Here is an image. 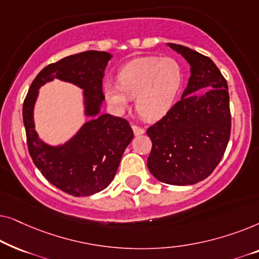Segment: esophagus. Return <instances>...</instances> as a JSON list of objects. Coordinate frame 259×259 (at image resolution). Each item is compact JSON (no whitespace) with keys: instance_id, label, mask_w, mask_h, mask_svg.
<instances>
[{"instance_id":"34e87169","label":"esophagus","mask_w":259,"mask_h":259,"mask_svg":"<svg viewBox=\"0 0 259 259\" xmlns=\"http://www.w3.org/2000/svg\"><path fill=\"white\" fill-rule=\"evenodd\" d=\"M132 130L134 132V136H141V134L145 133V130L141 128V127H139V126H137V125H133Z\"/></svg>"}]
</instances>
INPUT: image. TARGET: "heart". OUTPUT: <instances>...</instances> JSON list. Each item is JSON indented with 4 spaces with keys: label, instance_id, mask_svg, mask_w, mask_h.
Here are the masks:
<instances>
[{
    "label": "heart",
    "instance_id": "1",
    "mask_svg": "<svg viewBox=\"0 0 259 259\" xmlns=\"http://www.w3.org/2000/svg\"><path fill=\"white\" fill-rule=\"evenodd\" d=\"M116 80L118 84H104L106 101L115 112H125L128 98H136L138 113L147 120H158L175 106L184 83V72L172 58L143 56L121 67Z\"/></svg>",
    "mask_w": 259,
    "mask_h": 259
}]
</instances>
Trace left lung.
<instances>
[{"instance_id": "left-lung-1", "label": "left lung", "mask_w": 259, "mask_h": 259, "mask_svg": "<svg viewBox=\"0 0 259 259\" xmlns=\"http://www.w3.org/2000/svg\"><path fill=\"white\" fill-rule=\"evenodd\" d=\"M191 66L182 99L147 130L152 140L147 167L159 182L193 185L213 172L231 133L229 88L210 58L182 45L167 44Z\"/></svg>"}]
</instances>
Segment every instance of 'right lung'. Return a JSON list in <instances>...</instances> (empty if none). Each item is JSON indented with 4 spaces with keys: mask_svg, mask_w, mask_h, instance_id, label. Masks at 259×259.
Instances as JSON below:
<instances>
[{
    "mask_svg": "<svg viewBox=\"0 0 259 259\" xmlns=\"http://www.w3.org/2000/svg\"><path fill=\"white\" fill-rule=\"evenodd\" d=\"M111 59L109 53L87 51L51 63L35 77L23 102L28 151L35 166L49 183L74 197L92 196L112 183L123 151L134 136L126 119L100 114L105 100L102 77ZM54 78L76 84L84 91L85 115L92 119L59 147L44 143L33 123L38 90Z\"/></svg>",
    "mask_w": 259,
    "mask_h": 259,
    "instance_id": "obj_1",
    "label": "right lung"
}]
</instances>
